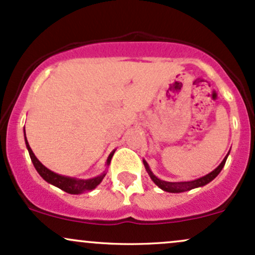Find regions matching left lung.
Instances as JSON below:
<instances>
[{
	"label": "left lung",
	"instance_id": "1",
	"mask_svg": "<svg viewBox=\"0 0 255 255\" xmlns=\"http://www.w3.org/2000/svg\"><path fill=\"white\" fill-rule=\"evenodd\" d=\"M227 155L224 158V160L221 161L220 165H219L215 170H213L212 172H210V174L205 175V176L201 177V179L194 180V181H185V182H168V181H163V180H159L157 176H154V175H153V172L150 171V169L148 168V164H147L144 160H143V164H144V166H146V170L149 174L150 179L153 180V182H154L155 185L159 186L161 190L166 191V192L179 193V192H182V191H188V190H192V188H196V187H201V186L207 185V183H209L212 180H214L215 177L219 175V172L223 170L224 165H225V163H226Z\"/></svg>",
	"mask_w": 255,
	"mask_h": 255
}]
</instances>
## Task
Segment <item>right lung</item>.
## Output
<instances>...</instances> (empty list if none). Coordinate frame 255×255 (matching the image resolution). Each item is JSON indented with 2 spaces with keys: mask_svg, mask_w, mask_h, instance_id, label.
Masks as SVG:
<instances>
[{
  "mask_svg": "<svg viewBox=\"0 0 255 255\" xmlns=\"http://www.w3.org/2000/svg\"><path fill=\"white\" fill-rule=\"evenodd\" d=\"M25 143H26V148L29 150V154H30V158H31L32 164H34L35 169H36L37 172H39L40 176L42 177L43 180H46L47 182H50L52 185L61 188V190L64 191V192L78 194V193L84 192V191L94 190L98 183H101V181L103 180V177L106 176V174H102L100 175V176L95 177V179H90V180H76V179H72V177L62 176V175H58L56 174V172L48 170L46 166H43L42 164L40 163L39 159H37V158L35 157L34 153H32L31 148H30L28 141H26V137H25ZM113 153H112V154L108 157V159H107V165L111 163L112 157H113Z\"/></svg>",
  "mask_w": 255,
  "mask_h": 255,
  "instance_id": "right-lung-1",
  "label": "right lung"
}]
</instances>
